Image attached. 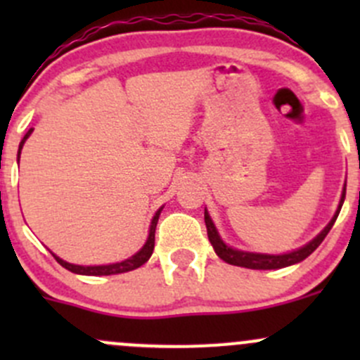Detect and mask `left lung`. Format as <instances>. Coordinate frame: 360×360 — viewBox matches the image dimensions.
I'll return each instance as SVG.
<instances>
[{
  "label": "left lung",
  "mask_w": 360,
  "mask_h": 360,
  "mask_svg": "<svg viewBox=\"0 0 360 360\" xmlns=\"http://www.w3.org/2000/svg\"><path fill=\"white\" fill-rule=\"evenodd\" d=\"M345 193H347V186L343 188L340 205H338L336 214L333 216V219L329 221L328 226H326L324 230H322L321 233H319L317 237L314 238V240L308 242V244L303 245V248L292 250V252H288V254H259V252H245V250H238V249L230 248V245H226L223 240H221L219 233H217V230H216V226H214L212 219H210L209 212L205 210L203 214H205L207 235H209V240H210V244H212L214 250H216L217 256H219L223 261H226V263L235 264V266L250 268V270H278V268L291 266V264L300 263V261H303L304 257L310 256V254L314 252V250L322 244V240L326 238V235L329 233V230H331L333 224H335L338 214H340L341 205H343V202H345Z\"/></svg>",
  "instance_id": "8db88e82"
}]
</instances>
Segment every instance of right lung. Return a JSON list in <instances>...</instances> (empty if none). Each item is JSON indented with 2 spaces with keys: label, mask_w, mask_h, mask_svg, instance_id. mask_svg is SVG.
<instances>
[{
  "label": "right lung",
  "mask_w": 360,
  "mask_h": 360,
  "mask_svg": "<svg viewBox=\"0 0 360 360\" xmlns=\"http://www.w3.org/2000/svg\"><path fill=\"white\" fill-rule=\"evenodd\" d=\"M34 129H29L27 134L24 136V139L20 141L19 144V153H17V158H20V151H22V146L24 143L27 141V137L31 136V132ZM163 207H160L157 210V214L153 216V219H151V226H150V235H148V240L146 244L143 245V249L137 250L134 256H130L129 259L122 261V263H112V264H101V266H82V264H72V263H68V261L60 259V257H57L56 254H53V257L57 259V263L60 264V266H64L66 270L72 271V274H78V275H94V277H99V275H116V274H125V271H130V270H136V268L143 266L144 263H146L148 259L151 257V254H153V249H155V230H157V223H158V217H160V212H162Z\"/></svg>",
  "instance_id": "1"
}]
</instances>
